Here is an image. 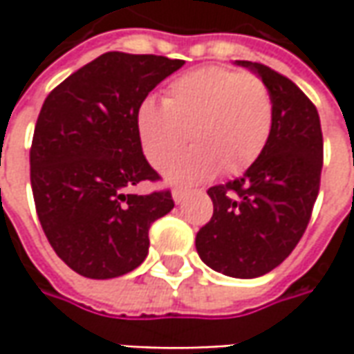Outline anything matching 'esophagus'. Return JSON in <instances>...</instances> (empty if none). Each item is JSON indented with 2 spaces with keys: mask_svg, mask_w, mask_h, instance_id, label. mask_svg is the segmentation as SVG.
I'll use <instances>...</instances> for the list:
<instances>
[{
  "mask_svg": "<svg viewBox=\"0 0 354 354\" xmlns=\"http://www.w3.org/2000/svg\"><path fill=\"white\" fill-rule=\"evenodd\" d=\"M185 198H187V191H183V189H175V191H173V201H175L177 205H181Z\"/></svg>",
  "mask_w": 354,
  "mask_h": 354,
  "instance_id": "esophagus-1",
  "label": "esophagus"
}]
</instances>
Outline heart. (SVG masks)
I'll use <instances>...</instances> for the list:
<instances>
[{
  "label": "heart",
  "instance_id": "1",
  "mask_svg": "<svg viewBox=\"0 0 354 354\" xmlns=\"http://www.w3.org/2000/svg\"><path fill=\"white\" fill-rule=\"evenodd\" d=\"M138 136L151 165L165 167L169 183L193 185L216 171L234 175L262 156L274 126L270 90L258 76L230 68H197L175 78L165 100L138 108Z\"/></svg>",
  "mask_w": 354,
  "mask_h": 354
}]
</instances>
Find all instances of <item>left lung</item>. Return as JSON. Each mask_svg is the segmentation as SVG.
Wrapping results in <instances>:
<instances>
[{
  "label": "left lung",
  "mask_w": 354,
  "mask_h": 354,
  "mask_svg": "<svg viewBox=\"0 0 354 354\" xmlns=\"http://www.w3.org/2000/svg\"><path fill=\"white\" fill-rule=\"evenodd\" d=\"M236 64L268 86L274 126L242 177L207 191L214 211L195 246L214 272L250 279L281 264L306 232L319 193L323 133L317 108L290 78L260 62Z\"/></svg>",
  "instance_id": "left-lung-1"
}]
</instances>
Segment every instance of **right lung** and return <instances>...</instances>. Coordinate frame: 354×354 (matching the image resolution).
Wrapping results in <instances>:
<instances>
[{"label": "right lung", "mask_w": 354, "mask_h": 354, "mask_svg": "<svg viewBox=\"0 0 354 354\" xmlns=\"http://www.w3.org/2000/svg\"><path fill=\"white\" fill-rule=\"evenodd\" d=\"M185 61L104 53L43 104L31 143L35 209L53 250L76 274L124 276L149 250V226L175 207L171 191L128 193L159 175L138 136V108Z\"/></svg>", "instance_id": "obj_1"}]
</instances>
